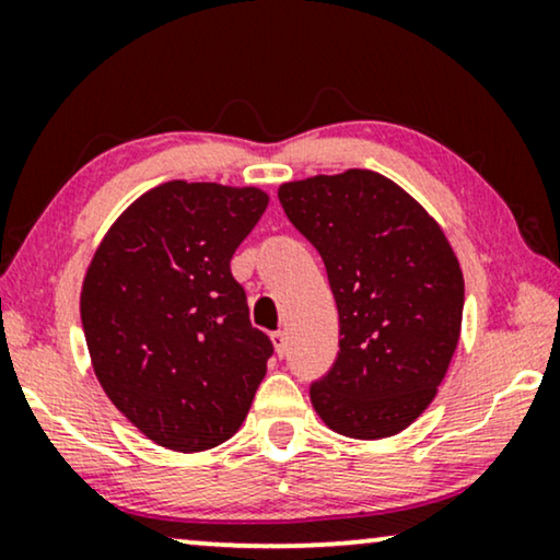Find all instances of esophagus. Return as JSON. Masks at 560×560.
Masks as SVG:
<instances>
[{"label":"esophagus","mask_w":560,"mask_h":560,"mask_svg":"<svg viewBox=\"0 0 560 560\" xmlns=\"http://www.w3.org/2000/svg\"><path fill=\"white\" fill-rule=\"evenodd\" d=\"M270 341H272V347H275V354L285 357V351H288V336L282 334V331H275V334L270 336Z\"/></svg>","instance_id":"esophagus-1"}]
</instances>
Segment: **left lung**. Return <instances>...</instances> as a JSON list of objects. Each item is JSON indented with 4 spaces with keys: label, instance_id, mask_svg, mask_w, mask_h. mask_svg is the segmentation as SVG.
<instances>
[{
    "label": "left lung",
    "instance_id": "8db88e82",
    "mask_svg": "<svg viewBox=\"0 0 560 560\" xmlns=\"http://www.w3.org/2000/svg\"><path fill=\"white\" fill-rule=\"evenodd\" d=\"M278 198L326 265L339 354L311 402L334 433L377 441L416 423L458 347L464 275L431 213L395 180L349 167Z\"/></svg>",
    "mask_w": 560,
    "mask_h": 560
}]
</instances>
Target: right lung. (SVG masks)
Returning <instances> with one entry per match:
<instances>
[{"mask_svg":"<svg viewBox=\"0 0 560 560\" xmlns=\"http://www.w3.org/2000/svg\"><path fill=\"white\" fill-rule=\"evenodd\" d=\"M270 196L167 180L106 229L81 285L98 385L158 446L196 454L240 431L272 343L229 262Z\"/></svg>","mask_w":560,"mask_h":560,"instance_id":"obj_1","label":"right lung"}]
</instances>
